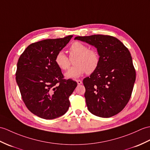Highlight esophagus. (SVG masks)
<instances>
[{
	"label": "esophagus",
	"instance_id": "esophagus-1",
	"mask_svg": "<svg viewBox=\"0 0 150 150\" xmlns=\"http://www.w3.org/2000/svg\"><path fill=\"white\" fill-rule=\"evenodd\" d=\"M76 82H77V83H78V85H80V84H81V83H82V81H81V80H76Z\"/></svg>",
	"mask_w": 150,
	"mask_h": 150
}]
</instances>
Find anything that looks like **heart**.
I'll list each match as a JSON object with an SVG mask.
<instances>
[{"label": "heart", "mask_w": 150, "mask_h": 150, "mask_svg": "<svg viewBox=\"0 0 150 150\" xmlns=\"http://www.w3.org/2000/svg\"><path fill=\"white\" fill-rule=\"evenodd\" d=\"M69 56H67L63 52L59 51L55 55V62L62 70H67L69 67L71 59H75L74 67L65 73L68 79L77 78L86 72L92 74L96 70L100 64V55L98 52L81 42H75L69 48Z\"/></svg>", "instance_id": "heart-1"}]
</instances>
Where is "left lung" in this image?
I'll return each instance as SVG.
<instances>
[{
	"mask_svg": "<svg viewBox=\"0 0 150 150\" xmlns=\"http://www.w3.org/2000/svg\"><path fill=\"white\" fill-rule=\"evenodd\" d=\"M75 40L95 46L100 55L98 68L83 80L89 111L102 117L120 112L130 98L135 81L129 50L116 38L108 35L76 36Z\"/></svg>",
	"mask_w": 150,
	"mask_h": 150,
	"instance_id": "8db88e82",
	"label": "left lung"
}]
</instances>
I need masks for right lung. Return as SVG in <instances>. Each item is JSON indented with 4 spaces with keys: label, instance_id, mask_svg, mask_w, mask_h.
<instances>
[{
    "label": "right lung",
    "instance_id": "right-lung-1",
    "mask_svg": "<svg viewBox=\"0 0 150 150\" xmlns=\"http://www.w3.org/2000/svg\"><path fill=\"white\" fill-rule=\"evenodd\" d=\"M72 37L30 44L18 59L16 81L22 100L31 112L43 119L53 120L67 112L69 97L77 86L64 79L55 62V55Z\"/></svg>",
    "mask_w": 150,
    "mask_h": 150
}]
</instances>
